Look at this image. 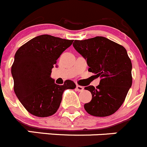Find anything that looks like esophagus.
Wrapping results in <instances>:
<instances>
[{
    "mask_svg": "<svg viewBox=\"0 0 147 147\" xmlns=\"http://www.w3.org/2000/svg\"><path fill=\"white\" fill-rule=\"evenodd\" d=\"M83 89H84V88H83V86H79V85H78V86H76V90H78V91H79V92H81V91H83Z\"/></svg>",
    "mask_w": 147,
    "mask_h": 147,
    "instance_id": "34e87169",
    "label": "esophagus"
}]
</instances>
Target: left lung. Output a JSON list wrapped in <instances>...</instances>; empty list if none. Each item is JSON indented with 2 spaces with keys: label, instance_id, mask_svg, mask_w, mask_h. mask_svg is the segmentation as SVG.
<instances>
[{
  "label": "left lung",
  "instance_id": "left-lung-1",
  "mask_svg": "<svg viewBox=\"0 0 147 147\" xmlns=\"http://www.w3.org/2000/svg\"><path fill=\"white\" fill-rule=\"evenodd\" d=\"M75 50L86 59L88 71L101 78L98 86H87L92 95L84 108L90 115L107 117L118 110L132 85V63L121 45L105 37L75 40Z\"/></svg>",
  "mask_w": 147,
  "mask_h": 147
}]
</instances>
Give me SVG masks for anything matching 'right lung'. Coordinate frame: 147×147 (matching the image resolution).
<instances>
[{
    "label": "right lung",
    "instance_id": "add662e5",
    "mask_svg": "<svg viewBox=\"0 0 147 147\" xmlns=\"http://www.w3.org/2000/svg\"><path fill=\"white\" fill-rule=\"evenodd\" d=\"M72 42L73 40L42 35L16 51L11 66L13 90L30 114L40 117L51 116L59 107L64 90L76 88L70 80L59 86L51 78L58 58Z\"/></svg>",
    "mask_w": 147,
    "mask_h": 147
}]
</instances>
